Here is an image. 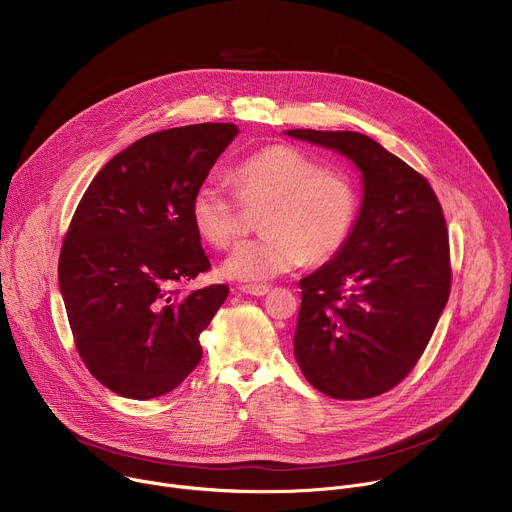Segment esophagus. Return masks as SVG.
<instances>
[{
	"label": "esophagus",
	"instance_id": "esophagus-1",
	"mask_svg": "<svg viewBox=\"0 0 512 512\" xmlns=\"http://www.w3.org/2000/svg\"><path fill=\"white\" fill-rule=\"evenodd\" d=\"M243 294H247V296H257V298H261V296H265V294H269V285H263V283H249V285H241L239 287Z\"/></svg>",
	"mask_w": 512,
	"mask_h": 512
}]
</instances>
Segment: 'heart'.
<instances>
[{
    "label": "heart",
    "mask_w": 512,
    "mask_h": 512,
    "mask_svg": "<svg viewBox=\"0 0 512 512\" xmlns=\"http://www.w3.org/2000/svg\"><path fill=\"white\" fill-rule=\"evenodd\" d=\"M233 176L239 196L218 178H204L190 200L196 233L216 249L241 237L242 199L251 210L265 208L259 223L263 237L235 247L223 263L227 277L273 279L298 269L306 259H332L350 239L358 216L354 182L342 170L322 168L296 145H267L243 158Z\"/></svg>",
    "instance_id": "b5f03b06"
}]
</instances>
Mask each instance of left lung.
I'll return each instance as SVG.
<instances>
[{"mask_svg":"<svg viewBox=\"0 0 512 512\" xmlns=\"http://www.w3.org/2000/svg\"><path fill=\"white\" fill-rule=\"evenodd\" d=\"M348 158L362 202L346 245L300 281L294 354L332 399H369L401 383L450 298V245L429 182L356 131L287 129Z\"/></svg>","mask_w":512,"mask_h":512,"instance_id":"8db88e82","label":"left lung"}]
</instances>
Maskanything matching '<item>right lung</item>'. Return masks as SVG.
Segmentation results:
<instances>
[{"instance_id": "1", "label": "right lung", "mask_w": 512, "mask_h": 512, "mask_svg": "<svg viewBox=\"0 0 512 512\" xmlns=\"http://www.w3.org/2000/svg\"><path fill=\"white\" fill-rule=\"evenodd\" d=\"M237 133L200 123L137 139L101 168L72 216L58 259L68 324L91 375L121 397H162L202 358L200 332L229 287L180 296L174 285L210 269L190 200Z\"/></svg>"}]
</instances>
